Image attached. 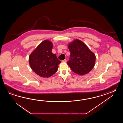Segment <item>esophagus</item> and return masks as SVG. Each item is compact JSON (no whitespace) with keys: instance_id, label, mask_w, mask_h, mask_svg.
<instances>
[{"instance_id":"1","label":"esophagus","mask_w":123,"mask_h":123,"mask_svg":"<svg viewBox=\"0 0 123 123\" xmlns=\"http://www.w3.org/2000/svg\"><path fill=\"white\" fill-rule=\"evenodd\" d=\"M62 62H67V60H66V59H65V60H63L62 61Z\"/></svg>"}]
</instances>
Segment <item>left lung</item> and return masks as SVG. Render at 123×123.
I'll return each mask as SVG.
<instances>
[{
  "mask_svg": "<svg viewBox=\"0 0 123 123\" xmlns=\"http://www.w3.org/2000/svg\"><path fill=\"white\" fill-rule=\"evenodd\" d=\"M70 52V60L67 64L72 70L83 76L89 73L94 67L96 56L84 42L74 39L68 44Z\"/></svg>",
  "mask_w": 123,
  "mask_h": 123,
  "instance_id": "1",
  "label": "left lung"
}]
</instances>
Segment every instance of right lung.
Segmentation results:
<instances>
[{"mask_svg":"<svg viewBox=\"0 0 123 123\" xmlns=\"http://www.w3.org/2000/svg\"><path fill=\"white\" fill-rule=\"evenodd\" d=\"M52 43L49 40L41 42L29 56V63L31 69L37 75L48 78L57 71L61 63L51 50Z\"/></svg>","mask_w":123,"mask_h":123,"instance_id":"add662e5","label":"right lung"}]
</instances>
